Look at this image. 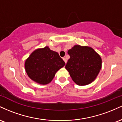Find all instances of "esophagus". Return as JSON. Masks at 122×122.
Masks as SVG:
<instances>
[{"label": "esophagus", "mask_w": 122, "mask_h": 122, "mask_svg": "<svg viewBox=\"0 0 122 122\" xmlns=\"http://www.w3.org/2000/svg\"><path fill=\"white\" fill-rule=\"evenodd\" d=\"M63 60H64V61H65V62L66 63V62H67V60H66V58H65V57H64V58H63Z\"/></svg>", "instance_id": "obj_1"}]
</instances>
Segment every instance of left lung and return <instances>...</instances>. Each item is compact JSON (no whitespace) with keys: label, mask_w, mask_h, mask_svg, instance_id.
<instances>
[{"label":"left lung","mask_w":122,"mask_h":122,"mask_svg":"<svg viewBox=\"0 0 122 122\" xmlns=\"http://www.w3.org/2000/svg\"><path fill=\"white\" fill-rule=\"evenodd\" d=\"M70 58L65 68L76 84L83 86L91 83L102 68V58L91 47L76 45L68 51Z\"/></svg>","instance_id":"left-lung-1"}]
</instances>
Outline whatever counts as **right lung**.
I'll return each instance as SVG.
<instances>
[{"label":"right lung","instance_id":"1","mask_svg":"<svg viewBox=\"0 0 122 122\" xmlns=\"http://www.w3.org/2000/svg\"><path fill=\"white\" fill-rule=\"evenodd\" d=\"M65 65L58 53L45 46L31 53L25 61V67L30 79L40 84L46 85L52 81L56 72Z\"/></svg>","mask_w":122,"mask_h":122}]
</instances>
